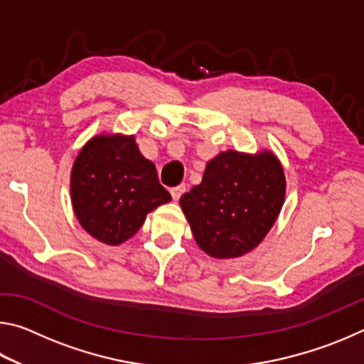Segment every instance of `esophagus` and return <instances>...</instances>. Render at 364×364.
<instances>
[{
	"label": "esophagus",
	"mask_w": 364,
	"mask_h": 364,
	"mask_svg": "<svg viewBox=\"0 0 364 364\" xmlns=\"http://www.w3.org/2000/svg\"><path fill=\"white\" fill-rule=\"evenodd\" d=\"M184 191H186V186H184V184H180V186H175V188H171L170 189V193H171V197H173V200H178L181 197V194L184 193Z\"/></svg>",
	"instance_id": "esophagus-1"
}]
</instances>
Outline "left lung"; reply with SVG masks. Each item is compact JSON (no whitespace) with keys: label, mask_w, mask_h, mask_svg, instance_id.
Returning a JSON list of instances; mask_svg holds the SVG:
<instances>
[{"label":"left lung","mask_w":364,"mask_h":364,"mask_svg":"<svg viewBox=\"0 0 364 364\" xmlns=\"http://www.w3.org/2000/svg\"><path fill=\"white\" fill-rule=\"evenodd\" d=\"M284 199V168L273 152L230 149L208 160L202 181L181 196L180 205L207 255L236 258L267 237Z\"/></svg>","instance_id":"8db88e82"}]
</instances>
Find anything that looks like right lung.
<instances>
[{"mask_svg": "<svg viewBox=\"0 0 364 364\" xmlns=\"http://www.w3.org/2000/svg\"><path fill=\"white\" fill-rule=\"evenodd\" d=\"M70 199L91 237L120 245L171 196L159 183L156 165L139 152L134 134L101 133L80 149L72 165Z\"/></svg>", "mask_w": 364, "mask_h": 364, "instance_id": "1", "label": "right lung"}]
</instances>
